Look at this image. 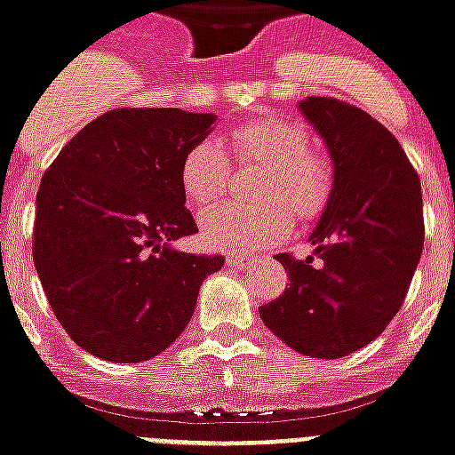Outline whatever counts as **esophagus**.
I'll return each instance as SVG.
<instances>
[{
    "instance_id": "obj_1",
    "label": "esophagus",
    "mask_w": 455,
    "mask_h": 455,
    "mask_svg": "<svg viewBox=\"0 0 455 455\" xmlns=\"http://www.w3.org/2000/svg\"><path fill=\"white\" fill-rule=\"evenodd\" d=\"M228 266H234V268H245V266H250V259H245V257H240V254H231L227 259Z\"/></svg>"
}]
</instances>
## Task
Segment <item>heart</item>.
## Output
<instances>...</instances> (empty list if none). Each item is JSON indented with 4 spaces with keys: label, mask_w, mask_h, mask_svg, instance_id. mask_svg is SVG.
Wrapping results in <instances>:
<instances>
[{
    "label": "heart",
    "mask_w": 455,
    "mask_h": 455,
    "mask_svg": "<svg viewBox=\"0 0 455 455\" xmlns=\"http://www.w3.org/2000/svg\"><path fill=\"white\" fill-rule=\"evenodd\" d=\"M228 151L238 164L261 165L254 182L259 205H224L203 217V238L227 252H257L290 234L291 217L311 221L323 215L334 189V172L313 154L311 138L297 121L261 114L227 132ZM231 165L215 142L194 144L180 165V187L196 208L215 205L227 194Z\"/></svg>",
    "instance_id": "b5f03b06"
}]
</instances>
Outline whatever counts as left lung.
<instances>
[{"instance_id": "left-lung-1", "label": "left lung", "mask_w": 455, "mask_h": 455, "mask_svg": "<svg viewBox=\"0 0 455 455\" xmlns=\"http://www.w3.org/2000/svg\"><path fill=\"white\" fill-rule=\"evenodd\" d=\"M299 109L330 149L334 189L308 238L315 257L275 254L290 287L259 315L301 355L336 360L400 311L423 252V194L400 142L367 112L315 95Z\"/></svg>"}]
</instances>
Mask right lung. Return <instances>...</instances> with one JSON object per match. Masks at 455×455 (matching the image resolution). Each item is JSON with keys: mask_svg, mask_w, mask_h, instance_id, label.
<instances>
[{"mask_svg": "<svg viewBox=\"0 0 455 455\" xmlns=\"http://www.w3.org/2000/svg\"><path fill=\"white\" fill-rule=\"evenodd\" d=\"M215 114L119 107L81 128L36 191L32 259L76 346L131 364L158 355L194 315L220 254H189L172 240L198 231L180 165Z\"/></svg>", "mask_w": 455, "mask_h": 455, "instance_id": "add662e5", "label": "right lung"}]
</instances>
